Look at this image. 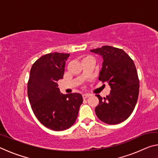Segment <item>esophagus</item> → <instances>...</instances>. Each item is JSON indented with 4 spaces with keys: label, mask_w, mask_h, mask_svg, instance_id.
<instances>
[{
    "label": "esophagus",
    "mask_w": 158,
    "mask_h": 158,
    "mask_svg": "<svg viewBox=\"0 0 158 158\" xmlns=\"http://www.w3.org/2000/svg\"><path fill=\"white\" fill-rule=\"evenodd\" d=\"M89 96H90L89 94H83L82 95V97H83V98H84V99L87 98L88 97H89Z\"/></svg>",
    "instance_id": "34e87169"
}]
</instances>
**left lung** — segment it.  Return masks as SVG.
Listing matches in <instances>:
<instances>
[{
    "instance_id": "8db88e82",
    "label": "left lung",
    "mask_w": 158,
    "mask_h": 158,
    "mask_svg": "<svg viewBox=\"0 0 158 158\" xmlns=\"http://www.w3.org/2000/svg\"><path fill=\"white\" fill-rule=\"evenodd\" d=\"M103 59L99 80L108 83L110 94L104 98L96 95L99 105L95 114L101 121L109 125L124 121L137 104L139 81L133 60L123 50L111 46L91 49Z\"/></svg>"
}]
</instances>
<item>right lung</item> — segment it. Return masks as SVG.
Segmentation results:
<instances>
[{"mask_svg": "<svg viewBox=\"0 0 158 158\" xmlns=\"http://www.w3.org/2000/svg\"><path fill=\"white\" fill-rule=\"evenodd\" d=\"M69 53H50L32 66L28 97L34 114L45 127L55 131L68 129L75 122L83 103L80 93H61L57 81L63 78Z\"/></svg>", "mask_w": 158, "mask_h": 158, "instance_id": "add662e5", "label": "right lung"}]
</instances>
